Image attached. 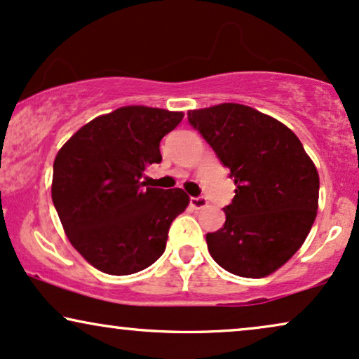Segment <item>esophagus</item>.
Instances as JSON below:
<instances>
[{
	"label": "esophagus",
	"instance_id": "esophagus-1",
	"mask_svg": "<svg viewBox=\"0 0 359 359\" xmlns=\"http://www.w3.org/2000/svg\"><path fill=\"white\" fill-rule=\"evenodd\" d=\"M207 198L205 197H190V205L194 208H203L207 205Z\"/></svg>",
	"mask_w": 359,
	"mask_h": 359
}]
</instances>
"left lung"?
Returning a JSON list of instances; mask_svg holds the SVG:
<instances>
[{
  "label": "left lung",
  "instance_id": "1",
  "mask_svg": "<svg viewBox=\"0 0 359 359\" xmlns=\"http://www.w3.org/2000/svg\"><path fill=\"white\" fill-rule=\"evenodd\" d=\"M187 116L237 187L224 208V226L207 233L208 252L233 275L273 273L297 253L316 219L315 164L287 126L253 107L226 102Z\"/></svg>",
  "mask_w": 359,
  "mask_h": 359
}]
</instances>
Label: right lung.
I'll list each match as a JSON object with an SVG mask.
<instances>
[{
  "label": "right lung",
  "mask_w": 359,
  "mask_h": 359,
  "mask_svg": "<svg viewBox=\"0 0 359 359\" xmlns=\"http://www.w3.org/2000/svg\"><path fill=\"white\" fill-rule=\"evenodd\" d=\"M182 112L127 106L81 127L53 165V203L72 247L97 270L130 275L165 250L170 224L189 205L182 189L147 187L161 140Z\"/></svg>",
  "instance_id": "obj_1"
}]
</instances>
